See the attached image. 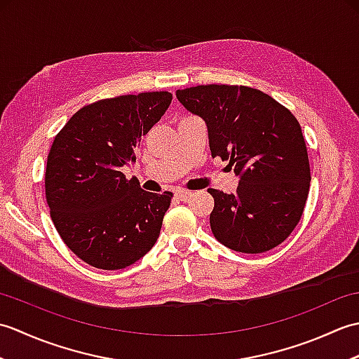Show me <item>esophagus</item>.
I'll use <instances>...</instances> for the list:
<instances>
[{
    "mask_svg": "<svg viewBox=\"0 0 359 359\" xmlns=\"http://www.w3.org/2000/svg\"><path fill=\"white\" fill-rule=\"evenodd\" d=\"M175 196H177L180 201H187L188 197H191V191H187V189H179V191L175 193Z\"/></svg>",
    "mask_w": 359,
    "mask_h": 359,
    "instance_id": "esophagus-1",
    "label": "esophagus"
}]
</instances>
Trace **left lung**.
<instances>
[{"label":"left lung","instance_id":"left-lung-1","mask_svg":"<svg viewBox=\"0 0 359 359\" xmlns=\"http://www.w3.org/2000/svg\"><path fill=\"white\" fill-rule=\"evenodd\" d=\"M179 102L208 128L212 157L239 175L236 193L210 188L215 238L241 253H264L299 224L310 188V163L299 121L269 94L248 86L179 89Z\"/></svg>","mask_w":359,"mask_h":359}]
</instances>
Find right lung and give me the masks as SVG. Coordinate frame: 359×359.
Masks as SVG:
<instances>
[{
  "mask_svg": "<svg viewBox=\"0 0 359 359\" xmlns=\"http://www.w3.org/2000/svg\"><path fill=\"white\" fill-rule=\"evenodd\" d=\"M168 90L118 95L83 106L60 131L44 174L52 222L83 262L120 270L154 245L172 193H148L121 166L135 162L142 135L162 118Z\"/></svg>",
  "mask_w": 359,
  "mask_h": 359,
  "instance_id": "1",
  "label": "right lung"
}]
</instances>
